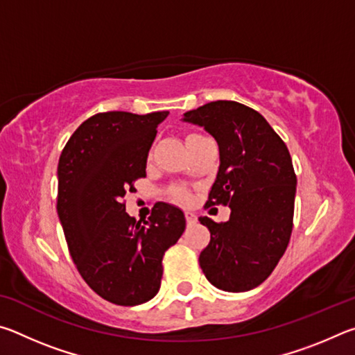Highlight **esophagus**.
Segmentation results:
<instances>
[{"mask_svg":"<svg viewBox=\"0 0 355 355\" xmlns=\"http://www.w3.org/2000/svg\"><path fill=\"white\" fill-rule=\"evenodd\" d=\"M184 218H186V222H188V225H194L197 222V214L192 213V211H186Z\"/></svg>","mask_w":355,"mask_h":355,"instance_id":"1","label":"esophagus"}]
</instances>
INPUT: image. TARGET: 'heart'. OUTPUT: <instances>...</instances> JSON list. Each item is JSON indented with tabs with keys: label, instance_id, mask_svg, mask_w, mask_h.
<instances>
[{
	"label": "heart",
	"instance_id": "obj_1",
	"mask_svg": "<svg viewBox=\"0 0 355 355\" xmlns=\"http://www.w3.org/2000/svg\"><path fill=\"white\" fill-rule=\"evenodd\" d=\"M192 136H199V135H188V136H186V139H189V137H192ZM172 199L184 203V202H189V194H188V191L183 189V188H173Z\"/></svg>",
	"mask_w": 355,
	"mask_h": 355
}]
</instances>
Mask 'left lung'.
I'll return each instance as SVG.
<instances>
[{"label": "left lung", "mask_w": 355, "mask_h": 355, "mask_svg": "<svg viewBox=\"0 0 355 355\" xmlns=\"http://www.w3.org/2000/svg\"><path fill=\"white\" fill-rule=\"evenodd\" d=\"M183 120L205 128L219 146L205 207L232 209L220 224L199 218L211 233L200 268L219 290L249 291L271 275L290 243L297 183L290 152L260 112L238 101H211Z\"/></svg>", "instance_id": "obj_1"}]
</instances>
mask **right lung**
<instances>
[{
	"label": "right lung",
	"instance_id": "1",
	"mask_svg": "<svg viewBox=\"0 0 355 355\" xmlns=\"http://www.w3.org/2000/svg\"><path fill=\"white\" fill-rule=\"evenodd\" d=\"M169 116L100 112L76 128L58 164V216L71 260L100 297L133 307L156 296L163 257L183 235L180 208L155 203L147 220L125 213L123 197L146 177L156 128Z\"/></svg>",
	"mask_w": 355,
	"mask_h": 355
}]
</instances>
